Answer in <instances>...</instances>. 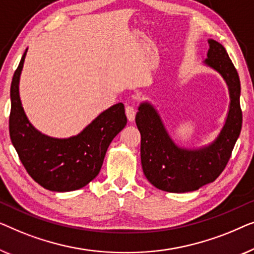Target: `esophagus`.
I'll use <instances>...</instances> for the list:
<instances>
[{
    "label": "esophagus",
    "instance_id": "34e87169",
    "mask_svg": "<svg viewBox=\"0 0 254 254\" xmlns=\"http://www.w3.org/2000/svg\"><path fill=\"white\" fill-rule=\"evenodd\" d=\"M126 114H127V120L130 121V122H133L134 116H135V110H134L133 107H131V106H127V108H126Z\"/></svg>",
    "mask_w": 254,
    "mask_h": 254
}]
</instances>
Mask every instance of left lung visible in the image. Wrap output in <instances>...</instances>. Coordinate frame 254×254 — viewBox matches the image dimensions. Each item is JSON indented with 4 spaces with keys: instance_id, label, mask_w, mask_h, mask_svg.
Wrapping results in <instances>:
<instances>
[{
    "instance_id": "obj_1",
    "label": "left lung",
    "mask_w": 254,
    "mask_h": 254,
    "mask_svg": "<svg viewBox=\"0 0 254 254\" xmlns=\"http://www.w3.org/2000/svg\"><path fill=\"white\" fill-rule=\"evenodd\" d=\"M205 64L216 70L229 87L230 107L226 124L212 144L199 149L178 147L148 102L139 106L135 124L141 135L140 156L146 178L162 191L184 193L212 183L229 161L242 130L239 103L241 81L237 70L220 42L209 39Z\"/></svg>"
}]
</instances>
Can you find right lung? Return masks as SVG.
<instances>
[{
	"label": "right lung",
	"instance_id": "add662e5",
	"mask_svg": "<svg viewBox=\"0 0 254 254\" xmlns=\"http://www.w3.org/2000/svg\"><path fill=\"white\" fill-rule=\"evenodd\" d=\"M26 52L10 87L12 145L28 175L42 188L56 192L78 190L98 176L110 142L127 126L124 105L112 106L73 137L59 139L42 134L27 120L19 98V77Z\"/></svg>",
	"mask_w": 254,
	"mask_h": 254
}]
</instances>
